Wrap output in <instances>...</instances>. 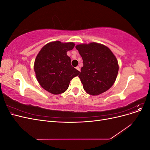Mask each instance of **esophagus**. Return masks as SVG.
<instances>
[{"label": "esophagus", "instance_id": "34e87169", "mask_svg": "<svg viewBox=\"0 0 150 150\" xmlns=\"http://www.w3.org/2000/svg\"><path fill=\"white\" fill-rule=\"evenodd\" d=\"M76 69L78 70V71H80V68H79V66H77L76 67Z\"/></svg>", "mask_w": 150, "mask_h": 150}]
</instances>
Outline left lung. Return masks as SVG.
<instances>
[{"label": "left lung", "mask_w": 150, "mask_h": 150, "mask_svg": "<svg viewBox=\"0 0 150 150\" xmlns=\"http://www.w3.org/2000/svg\"><path fill=\"white\" fill-rule=\"evenodd\" d=\"M76 48L83 61L79 78L84 91L93 96L106 91L115 83L119 70L115 56L96 42L79 44Z\"/></svg>", "instance_id": "obj_1"}]
</instances>
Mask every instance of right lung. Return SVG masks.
Listing matches in <instances>:
<instances>
[{
    "label": "right lung",
    "instance_id": "right-lung-1",
    "mask_svg": "<svg viewBox=\"0 0 150 150\" xmlns=\"http://www.w3.org/2000/svg\"><path fill=\"white\" fill-rule=\"evenodd\" d=\"M74 46L73 42L54 41L45 45L39 51L34 69L39 84L47 91L53 94L64 93L71 80L79 74L67 55Z\"/></svg>",
    "mask_w": 150,
    "mask_h": 150
}]
</instances>
